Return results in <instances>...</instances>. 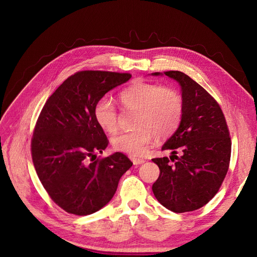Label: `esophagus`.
I'll return each mask as SVG.
<instances>
[{"instance_id": "34e87169", "label": "esophagus", "mask_w": 257, "mask_h": 257, "mask_svg": "<svg viewBox=\"0 0 257 257\" xmlns=\"http://www.w3.org/2000/svg\"><path fill=\"white\" fill-rule=\"evenodd\" d=\"M131 160H132V162H133L134 165H141V164H144V163L146 162L144 159H137L134 157H131Z\"/></svg>"}]
</instances>
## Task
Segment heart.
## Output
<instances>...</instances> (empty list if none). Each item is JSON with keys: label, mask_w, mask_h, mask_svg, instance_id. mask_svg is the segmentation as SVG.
<instances>
[{"label": "heart", "mask_w": 257, "mask_h": 257, "mask_svg": "<svg viewBox=\"0 0 257 257\" xmlns=\"http://www.w3.org/2000/svg\"><path fill=\"white\" fill-rule=\"evenodd\" d=\"M124 108L136 110L133 131L121 132L113 136L111 144L115 150L131 155L144 154L157 138L175 132L182 118L183 100L176 90L159 83L138 81L120 93ZM94 119L106 133L118 128V111L112 100L104 96L94 106Z\"/></svg>", "instance_id": "b5f03b06"}]
</instances>
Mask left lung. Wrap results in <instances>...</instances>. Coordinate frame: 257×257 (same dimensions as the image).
I'll return each mask as SVG.
<instances>
[{
    "label": "left lung",
    "instance_id": "1",
    "mask_svg": "<svg viewBox=\"0 0 257 257\" xmlns=\"http://www.w3.org/2000/svg\"><path fill=\"white\" fill-rule=\"evenodd\" d=\"M151 75L176 80L183 100L179 126L162 147L172 150L169 158L175 163L166 157L152 160L160 168L152 191L170 211H194L213 198L227 174L231 151L227 124L216 100L188 75L178 71Z\"/></svg>",
    "mask_w": 257,
    "mask_h": 257
}]
</instances>
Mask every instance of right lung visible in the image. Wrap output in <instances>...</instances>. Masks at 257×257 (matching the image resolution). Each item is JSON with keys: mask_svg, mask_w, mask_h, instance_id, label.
<instances>
[{"mask_svg": "<svg viewBox=\"0 0 257 257\" xmlns=\"http://www.w3.org/2000/svg\"><path fill=\"white\" fill-rule=\"evenodd\" d=\"M131 77L102 71L76 73L53 92L38 116L31 144L34 167L49 196L68 213L88 215L102 209L133 165L120 152L88 162L108 146L93 113L96 102Z\"/></svg>", "mask_w": 257, "mask_h": 257, "instance_id": "1", "label": "right lung"}]
</instances>
